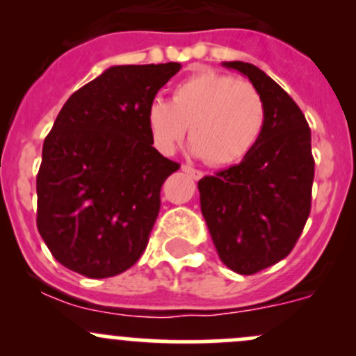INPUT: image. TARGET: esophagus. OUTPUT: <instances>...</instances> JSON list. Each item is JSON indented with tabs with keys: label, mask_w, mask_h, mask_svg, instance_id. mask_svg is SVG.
I'll return each mask as SVG.
<instances>
[{
	"label": "esophagus",
	"mask_w": 356,
	"mask_h": 356,
	"mask_svg": "<svg viewBox=\"0 0 356 356\" xmlns=\"http://www.w3.org/2000/svg\"><path fill=\"white\" fill-rule=\"evenodd\" d=\"M182 172H186V174H189L191 175L193 179H196V181H198V179H201L203 177V172L201 170H196V168H193L191 165H182Z\"/></svg>",
	"instance_id": "1"
}]
</instances>
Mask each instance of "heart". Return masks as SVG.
Returning <instances> with one entry per match:
<instances>
[{
	"label": "heart",
	"mask_w": 356,
	"mask_h": 356,
	"mask_svg": "<svg viewBox=\"0 0 356 356\" xmlns=\"http://www.w3.org/2000/svg\"><path fill=\"white\" fill-rule=\"evenodd\" d=\"M153 141L172 153L189 124L193 152L211 167L243 160L257 146L267 122V106L250 82L207 70L179 82L172 102L153 98L146 111Z\"/></svg>",
	"instance_id": "heart-1"
}]
</instances>
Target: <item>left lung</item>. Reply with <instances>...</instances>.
<instances>
[{"mask_svg": "<svg viewBox=\"0 0 356 356\" xmlns=\"http://www.w3.org/2000/svg\"><path fill=\"white\" fill-rule=\"evenodd\" d=\"M260 91L267 122L257 146L198 182L201 213L220 260L243 275L257 274L291 253L308 220L315 161L303 111L264 70L225 62Z\"/></svg>", "mask_w": 356, "mask_h": 356, "instance_id": "left-lung-1", "label": "left lung"}]
</instances>
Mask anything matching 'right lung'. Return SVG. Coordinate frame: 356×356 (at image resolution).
Returning <instances> with one entry per match:
<instances>
[{"instance_id":"add662e5","label":"right lung","mask_w":356,"mask_h":356,"mask_svg":"<svg viewBox=\"0 0 356 356\" xmlns=\"http://www.w3.org/2000/svg\"><path fill=\"white\" fill-rule=\"evenodd\" d=\"M181 63L115 65L75 91L42 145L38 229L70 270L105 279L149 241L165 179L181 165L153 148L146 111Z\"/></svg>"}]
</instances>
